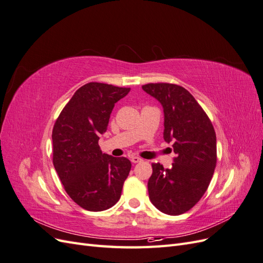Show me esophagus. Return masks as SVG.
<instances>
[{
  "instance_id": "obj_1",
  "label": "esophagus",
  "mask_w": 263,
  "mask_h": 263,
  "mask_svg": "<svg viewBox=\"0 0 263 263\" xmlns=\"http://www.w3.org/2000/svg\"><path fill=\"white\" fill-rule=\"evenodd\" d=\"M130 161H132L133 163H138V162H141V161H142V159L139 158V157H136V156H133V157L130 158Z\"/></svg>"
}]
</instances>
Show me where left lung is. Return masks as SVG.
I'll return each instance as SVG.
<instances>
[{
	"mask_svg": "<svg viewBox=\"0 0 263 263\" xmlns=\"http://www.w3.org/2000/svg\"><path fill=\"white\" fill-rule=\"evenodd\" d=\"M142 90L160 102L164 113L163 138L173 142L170 169L153 163L148 181L149 198L168 215L187 212L208 190L216 166V134L204 109L184 87L149 83Z\"/></svg>",
	"mask_w": 263,
	"mask_h": 263,
	"instance_id": "8db88e82",
	"label": "left lung"
}]
</instances>
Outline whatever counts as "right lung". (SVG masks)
Instances as JSON below:
<instances>
[{
    "mask_svg": "<svg viewBox=\"0 0 263 263\" xmlns=\"http://www.w3.org/2000/svg\"><path fill=\"white\" fill-rule=\"evenodd\" d=\"M129 91L130 87L86 83L76 91L54 123L53 166L68 195L86 211L114 206L129 174L128 159L103 154L99 146L115 103Z\"/></svg>",
    "mask_w": 263,
    "mask_h": 263,
    "instance_id": "obj_1",
    "label": "right lung"
}]
</instances>
